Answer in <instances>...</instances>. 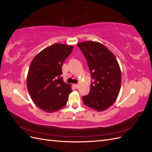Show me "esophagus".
<instances>
[{
    "instance_id": "1",
    "label": "esophagus",
    "mask_w": 152,
    "mask_h": 152,
    "mask_svg": "<svg viewBox=\"0 0 152 152\" xmlns=\"http://www.w3.org/2000/svg\"><path fill=\"white\" fill-rule=\"evenodd\" d=\"M73 86H74V87H75L76 89H78V88H79V84H74Z\"/></svg>"
}]
</instances>
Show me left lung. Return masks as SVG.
Instances as JSON below:
<instances>
[{"mask_svg":"<svg viewBox=\"0 0 152 152\" xmlns=\"http://www.w3.org/2000/svg\"><path fill=\"white\" fill-rule=\"evenodd\" d=\"M77 45L86 59L93 80L89 93L82 96V101L96 111H104L115 102L120 92V66L114 54L102 44L86 41Z\"/></svg>","mask_w":152,"mask_h":152,"instance_id":"obj_1","label":"left lung"}]
</instances>
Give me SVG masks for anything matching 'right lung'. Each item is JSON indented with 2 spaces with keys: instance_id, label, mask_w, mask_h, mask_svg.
<instances>
[{
  "instance_id": "add662e5",
  "label": "right lung",
  "mask_w": 152,
  "mask_h": 152,
  "mask_svg": "<svg viewBox=\"0 0 152 152\" xmlns=\"http://www.w3.org/2000/svg\"><path fill=\"white\" fill-rule=\"evenodd\" d=\"M72 45L56 43L40 52L32 60L27 75V88L36 106L48 113L61 110L72 93L63 80L62 66Z\"/></svg>"
}]
</instances>
